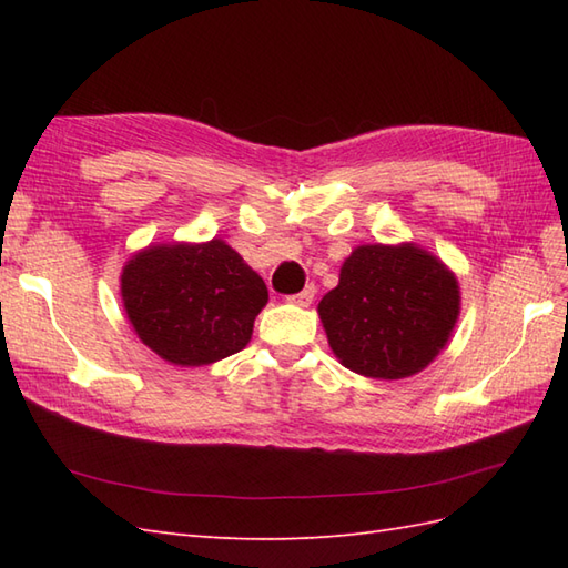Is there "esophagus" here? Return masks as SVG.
Returning <instances> with one entry per match:
<instances>
[{"mask_svg":"<svg viewBox=\"0 0 568 568\" xmlns=\"http://www.w3.org/2000/svg\"><path fill=\"white\" fill-rule=\"evenodd\" d=\"M315 285H307L303 293H297V295H291L287 297V303L291 305H297V307H310L312 305V300H315Z\"/></svg>","mask_w":568,"mask_h":568,"instance_id":"34e87169","label":"esophagus"}]
</instances>
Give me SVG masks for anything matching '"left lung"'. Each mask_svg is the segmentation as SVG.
I'll return each mask as SVG.
<instances>
[{"label": "left lung", "mask_w": 568, "mask_h": 568, "mask_svg": "<svg viewBox=\"0 0 568 568\" xmlns=\"http://www.w3.org/2000/svg\"><path fill=\"white\" fill-rule=\"evenodd\" d=\"M342 366L397 381L427 368L462 312L456 275L417 244H364L342 265L317 307Z\"/></svg>", "instance_id": "1"}]
</instances>
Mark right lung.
Here are the masks:
<instances>
[{"label":"right lung","instance_id":"add662e5","mask_svg":"<svg viewBox=\"0 0 568 568\" xmlns=\"http://www.w3.org/2000/svg\"><path fill=\"white\" fill-rule=\"evenodd\" d=\"M131 327L175 366H207L241 352L268 303L263 277L222 239L153 244L122 271Z\"/></svg>","mask_w":568,"mask_h":568}]
</instances>
